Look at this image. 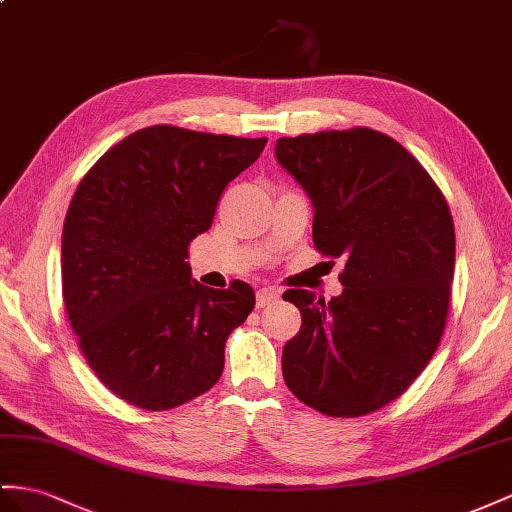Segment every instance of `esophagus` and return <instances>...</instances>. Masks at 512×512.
<instances>
[{"label":"esophagus","instance_id":"34e87169","mask_svg":"<svg viewBox=\"0 0 512 512\" xmlns=\"http://www.w3.org/2000/svg\"><path fill=\"white\" fill-rule=\"evenodd\" d=\"M279 298H281V292L277 287H261L257 292V307H270L274 303H279Z\"/></svg>","mask_w":512,"mask_h":512}]
</instances>
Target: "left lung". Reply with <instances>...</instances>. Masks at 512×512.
Here are the masks:
<instances>
[{
	"label": "left lung",
	"instance_id": "left-lung-1",
	"mask_svg": "<svg viewBox=\"0 0 512 512\" xmlns=\"http://www.w3.org/2000/svg\"><path fill=\"white\" fill-rule=\"evenodd\" d=\"M274 157L309 196L313 244L346 261L329 303L285 292L303 316L283 348L285 385L324 415L372 413L439 346L456 251L448 203L402 144L368 127L279 138Z\"/></svg>",
	"mask_w": 512,
	"mask_h": 512
}]
</instances>
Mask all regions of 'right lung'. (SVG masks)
<instances>
[{"instance_id":"right-lung-1","label":"right lung","mask_w":512,"mask_h":512,"mask_svg":"<svg viewBox=\"0 0 512 512\" xmlns=\"http://www.w3.org/2000/svg\"><path fill=\"white\" fill-rule=\"evenodd\" d=\"M266 142L153 125L77 186L62 229L64 307L90 368L129 404L168 411L218 383L255 292L194 281L188 246Z\"/></svg>"}]
</instances>
